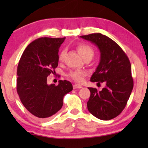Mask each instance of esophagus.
<instances>
[{
	"label": "esophagus",
	"mask_w": 148,
	"mask_h": 148,
	"mask_svg": "<svg viewBox=\"0 0 148 148\" xmlns=\"http://www.w3.org/2000/svg\"><path fill=\"white\" fill-rule=\"evenodd\" d=\"M77 88H82V86L79 84H74L73 85V89H77Z\"/></svg>",
	"instance_id": "obj_1"
}]
</instances>
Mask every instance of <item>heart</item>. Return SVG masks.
Returning <instances> with one entry per match:
<instances>
[{"label":"heart","mask_w":148,"mask_h":148,"mask_svg":"<svg viewBox=\"0 0 148 148\" xmlns=\"http://www.w3.org/2000/svg\"><path fill=\"white\" fill-rule=\"evenodd\" d=\"M79 53L81 56H82V58H84L88 56H92L93 57L94 54V50L93 49L92 46L86 44H79L77 47ZM64 54H65V50L62 49L60 50V52L58 54V60L59 61H62L64 59ZM87 73L86 71L84 70H79V69H76V70H72L70 71L69 72L66 74V77L69 78L71 79L74 80L75 82H78V83H82L84 82L85 77L86 76Z\"/></svg>","instance_id":"heart-1"}]
</instances>
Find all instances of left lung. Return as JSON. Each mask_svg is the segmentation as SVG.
Wrapping results in <instances>:
<instances>
[{"label":"left lung","mask_w":148,"mask_h":148,"mask_svg":"<svg viewBox=\"0 0 148 148\" xmlns=\"http://www.w3.org/2000/svg\"><path fill=\"white\" fill-rule=\"evenodd\" d=\"M80 37L96 44L100 51V63L90 81L106 84L101 91L88 88L91 94L87 103L88 109L96 118L110 120L122 112L132 92L133 79L130 61L116 42L102 34Z\"/></svg>","instance_id":"obj_1"}]
</instances>
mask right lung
<instances>
[{"label":"right lung","mask_w":148,"mask_h":148,"mask_svg":"<svg viewBox=\"0 0 148 148\" xmlns=\"http://www.w3.org/2000/svg\"><path fill=\"white\" fill-rule=\"evenodd\" d=\"M65 38H40L27 46L17 66V92L24 107L39 119H47L60 110L64 96L73 90L71 83L60 80L58 86L47 84L55 73L58 48Z\"/></svg>","instance_id":"1"}]
</instances>
